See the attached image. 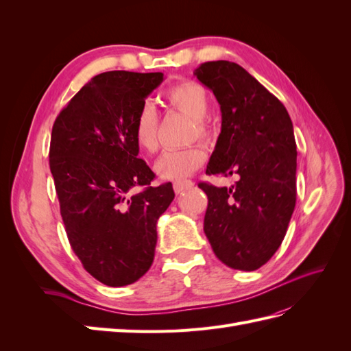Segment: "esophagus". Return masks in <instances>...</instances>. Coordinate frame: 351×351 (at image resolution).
<instances>
[{"mask_svg": "<svg viewBox=\"0 0 351 351\" xmlns=\"http://www.w3.org/2000/svg\"><path fill=\"white\" fill-rule=\"evenodd\" d=\"M192 187H193V182H190V180H182V182L174 183V192L178 195L182 192H186V190L192 189Z\"/></svg>", "mask_w": 351, "mask_h": 351, "instance_id": "obj_1", "label": "esophagus"}]
</instances>
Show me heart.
I'll list each match as a JSON object with an SVG mask.
<instances>
[{
    "instance_id": "b5f03b06",
    "label": "heart",
    "mask_w": 351,
    "mask_h": 351,
    "mask_svg": "<svg viewBox=\"0 0 351 351\" xmlns=\"http://www.w3.org/2000/svg\"><path fill=\"white\" fill-rule=\"evenodd\" d=\"M164 98L169 107L187 114L193 119V137L202 141L210 139V129L205 121L209 112V99L206 90L199 83L183 80L173 84L164 92ZM133 139L142 152L152 154L158 149V119L151 107H145L137 114L133 125ZM206 154L200 146H190L186 149L168 151L156 159L154 165L159 178L169 182H180L193 174L205 162Z\"/></svg>"
}]
</instances>
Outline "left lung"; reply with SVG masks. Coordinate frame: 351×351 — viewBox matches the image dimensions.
Masks as SVG:
<instances>
[{"instance_id":"8db88e82","label":"left lung","mask_w":351,"mask_h":351,"mask_svg":"<svg viewBox=\"0 0 351 351\" xmlns=\"http://www.w3.org/2000/svg\"><path fill=\"white\" fill-rule=\"evenodd\" d=\"M221 108V133L206 174L237 176L230 189L199 183L208 196L204 231L227 267L254 271L278 250L295 206L297 151L281 101L241 66L208 61L195 70Z\"/></svg>"}]
</instances>
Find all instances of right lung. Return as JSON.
<instances>
[{
	"mask_svg": "<svg viewBox=\"0 0 351 351\" xmlns=\"http://www.w3.org/2000/svg\"><path fill=\"white\" fill-rule=\"evenodd\" d=\"M162 80V73H101L52 125L49 168L70 246L110 287L133 284L151 268L158 218L174 199L171 183L151 186L155 174L133 139L136 117Z\"/></svg>",
	"mask_w": 351,
	"mask_h": 351,
	"instance_id": "1",
	"label": "right lung"
}]
</instances>
